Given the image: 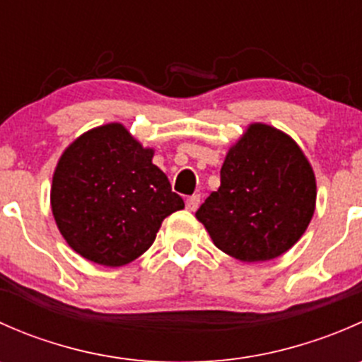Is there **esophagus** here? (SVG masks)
Wrapping results in <instances>:
<instances>
[{
	"mask_svg": "<svg viewBox=\"0 0 362 362\" xmlns=\"http://www.w3.org/2000/svg\"><path fill=\"white\" fill-rule=\"evenodd\" d=\"M199 202H202V196L192 194V196H189L187 202H185V206H187L189 211H194V210H198Z\"/></svg>",
	"mask_w": 362,
	"mask_h": 362,
	"instance_id": "34e87169",
	"label": "esophagus"
}]
</instances>
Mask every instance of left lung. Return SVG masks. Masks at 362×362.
Returning a JSON list of instances; mask_svg holds the SVG:
<instances>
[{"mask_svg":"<svg viewBox=\"0 0 362 362\" xmlns=\"http://www.w3.org/2000/svg\"><path fill=\"white\" fill-rule=\"evenodd\" d=\"M315 177L301 148L282 131L252 124L228 152L221 187L196 217L226 254L269 261L301 238L315 210Z\"/></svg>","mask_w":362,"mask_h":362,"instance_id":"left-lung-1","label":"left lung"}]
</instances>
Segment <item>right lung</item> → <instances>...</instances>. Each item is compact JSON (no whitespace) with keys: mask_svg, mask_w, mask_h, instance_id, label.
I'll use <instances>...</instances> for the list:
<instances>
[{"mask_svg":"<svg viewBox=\"0 0 362 362\" xmlns=\"http://www.w3.org/2000/svg\"><path fill=\"white\" fill-rule=\"evenodd\" d=\"M152 156L120 124L96 127L66 148L50 202L61 235L82 257L127 264L154 243L160 222L184 208Z\"/></svg>","mask_w":362,"mask_h":362,"instance_id":"1","label":"right lung"}]
</instances>
